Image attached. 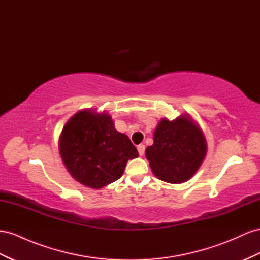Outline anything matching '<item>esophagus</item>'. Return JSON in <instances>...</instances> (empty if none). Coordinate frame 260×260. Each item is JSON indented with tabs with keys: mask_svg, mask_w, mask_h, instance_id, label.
I'll return each instance as SVG.
<instances>
[{
	"mask_svg": "<svg viewBox=\"0 0 260 260\" xmlns=\"http://www.w3.org/2000/svg\"><path fill=\"white\" fill-rule=\"evenodd\" d=\"M138 152H139V154L140 155H143L144 154V152H145V146H144V144H140V145H138Z\"/></svg>",
	"mask_w": 260,
	"mask_h": 260,
	"instance_id": "34e87169",
	"label": "esophagus"
}]
</instances>
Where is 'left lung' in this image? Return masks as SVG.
Wrapping results in <instances>:
<instances>
[{
  "label": "left lung",
  "mask_w": 260,
  "mask_h": 260,
  "mask_svg": "<svg viewBox=\"0 0 260 260\" xmlns=\"http://www.w3.org/2000/svg\"><path fill=\"white\" fill-rule=\"evenodd\" d=\"M153 141V145L146 147L145 156L153 174L171 184L190 179L207 153L205 135L188 114L173 121L162 119L154 131Z\"/></svg>",
  "instance_id": "1"
}]
</instances>
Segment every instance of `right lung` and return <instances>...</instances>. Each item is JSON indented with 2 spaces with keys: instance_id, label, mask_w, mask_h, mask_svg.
<instances>
[{
  "instance_id": "1",
  "label": "right lung",
  "mask_w": 260,
  "mask_h": 260,
  "mask_svg": "<svg viewBox=\"0 0 260 260\" xmlns=\"http://www.w3.org/2000/svg\"><path fill=\"white\" fill-rule=\"evenodd\" d=\"M59 151L71 176L94 189L120 178L128 160L139 156L128 136L115 129L109 114L92 109L79 111L66 123Z\"/></svg>"
}]
</instances>
